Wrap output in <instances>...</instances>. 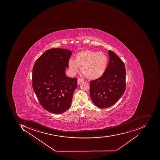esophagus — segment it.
<instances>
[{"mask_svg":"<svg viewBox=\"0 0 160 160\" xmlns=\"http://www.w3.org/2000/svg\"><path fill=\"white\" fill-rule=\"evenodd\" d=\"M84 80L80 78H78V85H79V84H80L81 82H82L84 81Z\"/></svg>","mask_w":160,"mask_h":160,"instance_id":"1","label":"esophagus"}]
</instances>
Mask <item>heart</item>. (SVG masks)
Wrapping results in <instances>:
<instances>
[{
    "mask_svg": "<svg viewBox=\"0 0 160 160\" xmlns=\"http://www.w3.org/2000/svg\"><path fill=\"white\" fill-rule=\"evenodd\" d=\"M108 58L101 52L83 50L75 55V60L70 59L69 68L72 72L78 71L79 66L84 76L89 79H97L104 73L108 64Z\"/></svg>",
    "mask_w": 160,
    "mask_h": 160,
    "instance_id": "heart-1",
    "label": "heart"
}]
</instances>
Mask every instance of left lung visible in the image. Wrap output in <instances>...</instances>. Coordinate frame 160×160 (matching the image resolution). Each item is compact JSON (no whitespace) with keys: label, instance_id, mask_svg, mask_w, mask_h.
<instances>
[{"label":"left lung","instance_id":"obj_1","mask_svg":"<svg viewBox=\"0 0 160 160\" xmlns=\"http://www.w3.org/2000/svg\"><path fill=\"white\" fill-rule=\"evenodd\" d=\"M110 60L106 70L99 78L90 81V95L93 102L101 109L116 103L126 88V70L122 60L108 50Z\"/></svg>","mask_w":160,"mask_h":160}]
</instances>
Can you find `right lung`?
Returning a JSON list of instances; mask_svg holds the SVG:
<instances>
[{"instance_id": "right-lung-1", "label": "right lung", "mask_w": 160, "mask_h": 160, "mask_svg": "<svg viewBox=\"0 0 160 160\" xmlns=\"http://www.w3.org/2000/svg\"><path fill=\"white\" fill-rule=\"evenodd\" d=\"M72 54L71 50L51 48L42 54L33 65V91L41 106L55 114L69 109L78 87L77 78H68L65 73Z\"/></svg>"}]
</instances>
